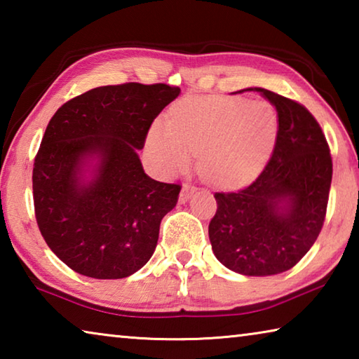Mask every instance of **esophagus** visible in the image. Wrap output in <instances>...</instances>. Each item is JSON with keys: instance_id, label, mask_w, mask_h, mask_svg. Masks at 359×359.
Wrapping results in <instances>:
<instances>
[{"instance_id": "esophagus-1", "label": "esophagus", "mask_w": 359, "mask_h": 359, "mask_svg": "<svg viewBox=\"0 0 359 359\" xmlns=\"http://www.w3.org/2000/svg\"><path fill=\"white\" fill-rule=\"evenodd\" d=\"M194 191H196V187L191 184H184V187H182V191H180V196H179V201L187 203L188 198H190Z\"/></svg>"}]
</instances>
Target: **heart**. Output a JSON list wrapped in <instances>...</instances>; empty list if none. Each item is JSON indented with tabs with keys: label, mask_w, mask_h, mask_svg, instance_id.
<instances>
[{
	"label": "heart",
	"mask_w": 359,
	"mask_h": 359,
	"mask_svg": "<svg viewBox=\"0 0 359 359\" xmlns=\"http://www.w3.org/2000/svg\"><path fill=\"white\" fill-rule=\"evenodd\" d=\"M278 131L267 101L199 98L180 104L171 121H156L149 135L151 160L166 172L185 169L199 155V172L217 185L253 179L269 160Z\"/></svg>",
	"instance_id": "heart-1"
}]
</instances>
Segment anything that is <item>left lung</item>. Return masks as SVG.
<instances>
[{
	"label": "left lung",
	"instance_id": "1",
	"mask_svg": "<svg viewBox=\"0 0 359 359\" xmlns=\"http://www.w3.org/2000/svg\"><path fill=\"white\" fill-rule=\"evenodd\" d=\"M276 106L271 160L252 184L215 193L209 239L217 259L242 276H274L299 263L323 228L332 158L321 126L294 100L257 88Z\"/></svg>",
	"mask_w": 359,
	"mask_h": 359
}]
</instances>
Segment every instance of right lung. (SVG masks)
Instances as JSON below:
<instances>
[{
    "label": "right lung",
    "instance_id": "1",
    "mask_svg": "<svg viewBox=\"0 0 359 359\" xmlns=\"http://www.w3.org/2000/svg\"><path fill=\"white\" fill-rule=\"evenodd\" d=\"M179 87L128 82L88 90L48 121L33 165L34 215L50 250L79 274L123 278L155 252L180 185L150 179L137 150ZM99 158L81 182L87 157Z\"/></svg>",
    "mask_w": 359,
    "mask_h": 359
}]
</instances>
